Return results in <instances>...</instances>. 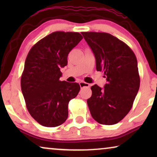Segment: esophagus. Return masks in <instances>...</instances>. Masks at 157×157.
<instances>
[{
    "label": "esophagus",
    "mask_w": 157,
    "mask_h": 157,
    "mask_svg": "<svg viewBox=\"0 0 157 157\" xmlns=\"http://www.w3.org/2000/svg\"><path fill=\"white\" fill-rule=\"evenodd\" d=\"M79 85H80V87L81 89H83V88H89V83H86L84 81H81L80 83H79Z\"/></svg>",
    "instance_id": "obj_1"
}]
</instances>
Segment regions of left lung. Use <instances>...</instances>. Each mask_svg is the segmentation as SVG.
<instances>
[{"label": "left lung", "instance_id": "obj_1", "mask_svg": "<svg viewBox=\"0 0 157 157\" xmlns=\"http://www.w3.org/2000/svg\"><path fill=\"white\" fill-rule=\"evenodd\" d=\"M93 51L96 68L103 71L107 83L104 89L94 85L87 100L91 117L104 125L117 124L132 109L139 91L140 78L133 51L119 38L107 33L82 32Z\"/></svg>", "mask_w": 157, "mask_h": 157}]
</instances>
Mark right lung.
<instances>
[{"label": "right lung", "mask_w": 157, "mask_h": 157, "mask_svg": "<svg viewBox=\"0 0 157 157\" xmlns=\"http://www.w3.org/2000/svg\"><path fill=\"white\" fill-rule=\"evenodd\" d=\"M83 37L76 32L56 31L36 43L28 53L21 86L30 114L46 127L60 126L68 118V105L80 91L77 83L60 81V68Z\"/></svg>", "instance_id": "obj_1"}]
</instances>
